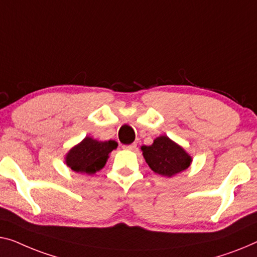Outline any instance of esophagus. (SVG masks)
<instances>
[{"label":"esophagus","mask_w":257,"mask_h":257,"mask_svg":"<svg viewBox=\"0 0 257 257\" xmlns=\"http://www.w3.org/2000/svg\"><path fill=\"white\" fill-rule=\"evenodd\" d=\"M123 148L127 149V150L136 151V150H137V144H136V143H133V144H130V145H124Z\"/></svg>","instance_id":"esophagus-1"}]
</instances>
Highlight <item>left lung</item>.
I'll use <instances>...</instances> for the list:
<instances>
[{"label": "left lung", "mask_w": 257, "mask_h": 257, "mask_svg": "<svg viewBox=\"0 0 257 257\" xmlns=\"http://www.w3.org/2000/svg\"><path fill=\"white\" fill-rule=\"evenodd\" d=\"M142 151L151 170L164 177H173L188 168L191 163L188 153L167 136L156 139L150 147L144 145L142 147Z\"/></svg>", "instance_id": "1"}]
</instances>
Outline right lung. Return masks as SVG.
<instances>
[{"instance_id":"right-lung-1","label":"right lung","mask_w":257,"mask_h":257,"mask_svg":"<svg viewBox=\"0 0 257 257\" xmlns=\"http://www.w3.org/2000/svg\"><path fill=\"white\" fill-rule=\"evenodd\" d=\"M115 141L99 142L85 137L78 145L72 148L67 155L66 163L77 173L93 174L105 166L108 153L116 149Z\"/></svg>"}]
</instances>
